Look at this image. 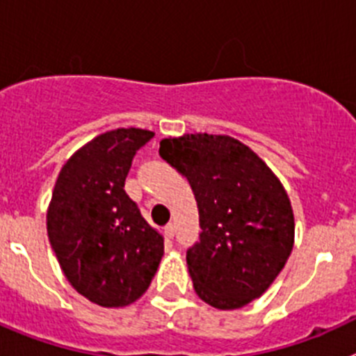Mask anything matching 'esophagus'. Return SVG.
I'll return each instance as SVG.
<instances>
[{
  "label": "esophagus",
  "instance_id": "esophagus-1",
  "mask_svg": "<svg viewBox=\"0 0 356 356\" xmlns=\"http://www.w3.org/2000/svg\"><path fill=\"white\" fill-rule=\"evenodd\" d=\"M163 232H165V237H168V238L175 237V234H176V225H175V222H169V225L165 226V228H163Z\"/></svg>",
  "mask_w": 356,
  "mask_h": 356
}]
</instances>
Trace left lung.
I'll list each match as a JSON object with an SVG mask.
<instances>
[{"mask_svg": "<svg viewBox=\"0 0 356 356\" xmlns=\"http://www.w3.org/2000/svg\"><path fill=\"white\" fill-rule=\"evenodd\" d=\"M160 156L185 176L200 210V242L187 251L201 300L235 310L260 298L294 246V213L278 176L228 135L160 140Z\"/></svg>", "mask_w": 356, "mask_h": 356, "instance_id": "1", "label": "left lung"}]
</instances>
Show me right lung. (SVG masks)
Masks as SVG:
<instances>
[{
  "mask_svg": "<svg viewBox=\"0 0 356 356\" xmlns=\"http://www.w3.org/2000/svg\"><path fill=\"white\" fill-rule=\"evenodd\" d=\"M140 128H118L94 137L64 163L46 225L69 284L99 307L137 301L163 257V237L124 193L137 149L153 137Z\"/></svg>",
  "mask_w": 356,
  "mask_h": 356,
  "instance_id": "1",
  "label": "right lung"
}]
</instances>
